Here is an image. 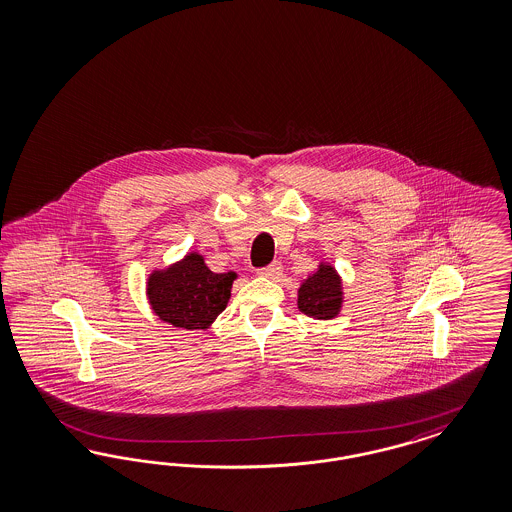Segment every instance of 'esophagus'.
Masks as SVG:
<instances>
[{"label": "esophagus", "mask_w": 512, "mask_h": 512, "mask_svg": "<svg viewBox=\"0 0 512 512\" xmlns=\"http://www.w3.org/2000/svg\"><path fill=\"white\" fill-rule=\"evenodd\" d=\"M281 273H283L281 262H271L269 266L258 269V275H264V277H269V279H277Z\"/></svg>", "instance_id": "esophagus-1"}]
</instances>
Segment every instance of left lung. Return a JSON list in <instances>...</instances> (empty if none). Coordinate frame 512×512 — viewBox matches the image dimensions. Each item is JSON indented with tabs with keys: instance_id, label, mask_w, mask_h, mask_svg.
Listing matches in <instances>:
<instances>
[{
	"instance_id": "1",
	"label": "left lung",
	"mask_w": 512,
	"mask_h": 512,
	"mask_svg": "<svg viewBox=\"0 0 512 512\" xmlns=\"http://www.w3.org/2000/svg\"><path fill=\"white\" fill-rule=\"evenodd\" d=\"M342 304L340 279L334 267L321 266L298 289V308L315 319H331Z\"/></svg>"
}]
</instances>
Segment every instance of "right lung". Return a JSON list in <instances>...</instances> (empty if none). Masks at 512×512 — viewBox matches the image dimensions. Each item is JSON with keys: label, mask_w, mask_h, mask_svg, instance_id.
<instances>
[{"label": "right lung", "mask_w": 512, "mask_h": 512, "mask_svg": "<svg viewBox=\"0 0 512 512\" xmlns=\"http://www.w3.org/2000/svg\"><path fill=\"white\" fill-rule=\"evenodd\" d=\"M237 275L212 273L199 254L185 256L183 262L155 271L147 294L156 315L181 329H206L225 310L231 285Z\"/></svg>", "instance_id": "obj_1"}]
</instances>
